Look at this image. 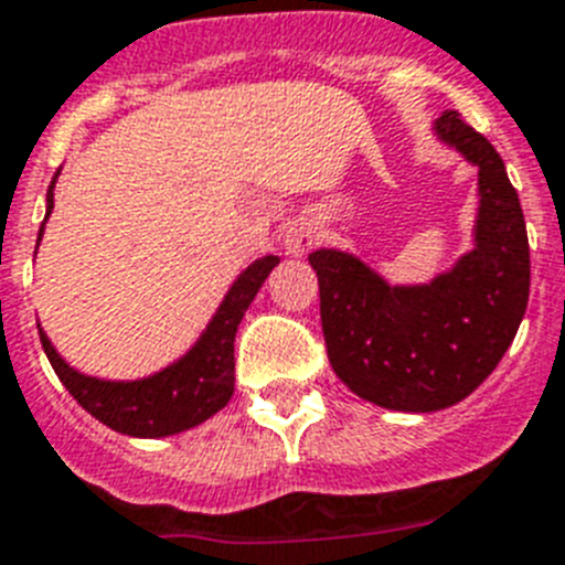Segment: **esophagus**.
Returning <instances> with one entry per match:
<instances>
[{
  "mask_svg": "<svg viewBox=\"0 0 565 565\" xmlns=\"http://www.w3.org/2000/svg\"><path fill=\"white\" fill-rule=\"evenodd\" d=\"M313 246H317V226H313V223L299 221V223H294L291 228H288V234H286L288 254L299 257V254L311 252Z\"/></svg>",
  "mask_w": 565,
  "mask_h": 565,
  "instance_id": "obj_1",
  "label": "esophagus"
}]
</instances>
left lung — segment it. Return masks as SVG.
<instances>
[{"mask_svg":"<svg viewBox=\"0 0 565 565\" xmlns=\"http://www.w3.org/2000/svg\"><path fill=\"white\" fill-rule=\"evenodd\" d=\"M441 141L478 167L476 248L430 286L391 288L356 257L308 254L331 367L356 396L404 413L452 407L495 371L529 302V239L501 154L444 113Z\"/></svg>","mask_w":565,"mask_h":565,"instance_id":"left-lung-1","label":"left lung"}]
</instances>
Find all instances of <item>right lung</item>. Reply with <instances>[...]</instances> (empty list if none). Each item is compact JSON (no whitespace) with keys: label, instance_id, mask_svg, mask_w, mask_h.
I'll use <instances>...</instances> for the list:
<instances>
[{"label":"right lung","instance_id":"add662e5","mask_svg":"<svg viewBox=\"0 0 565 565\" xmlns=\"http://www.w3.org/2000/svg\"><path fill=\"white\" fill-rule=\"evenodd\" d=\"M53 183L47 189V214L53 209ZM39 239H42V232H39ZM277 263L279 259L271 254L252 263L239 274L228 297L223 299L221 311L214 313L212 326L206 328L201 342L194 344L181 362H174L172 367L141 379V382H102V379L82 376L53 351L50 339L39 328L42 348L70 396L76 398L89 416H96L98 422L124 436H174V433L206 422L232 398L234 333H237L246 308L252 306L254 294L259 291Z\"/></svg>","mask_w":565,"mask_h":565}]
</instances>
